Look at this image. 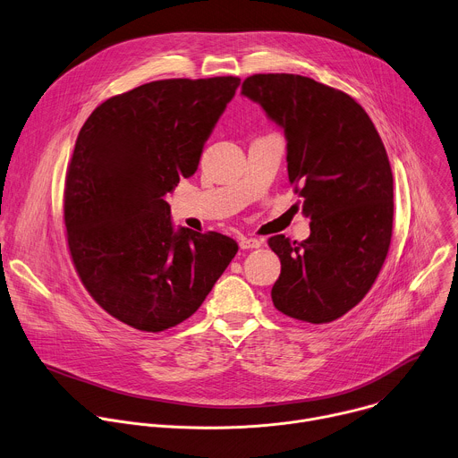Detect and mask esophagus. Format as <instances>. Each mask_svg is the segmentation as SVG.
<instances>
[{"label": "esophagus", "instance_id": "esophagus-1", "mask_svg": "<svg viewBox=\"0 0 458 458\" xmlns=\"http://www.w3.org/2000/svg\"><path fill=\"white\" fill-rule=\"evenodd\" d=\"M259 245H261V240H258V238H247V236L240 238V247L242 249H258Z\"/></svg>", "mask_w": 458, "mask_h": 458}]
</instances>
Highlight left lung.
Returning <instances> with one entry per match:
<instances>
[{"label":"left lung","mask_w":458,"mask_h":458,"mask_svg":"<svg viewBox=\"0 0 458 458\" xmlns=\"http://www.w3.org/2000/svg\"><path fill=\"white\" fill-rule=\"evenodd\" d=\"M242 94L284 128L296 208L310 218L307 240H268L282 261L272 303L300 321H335L369 294L388 256L394 174L385 144L355 99L310 77L254 73Z\"/></svg>","instance_id":"1"}]
</instances>
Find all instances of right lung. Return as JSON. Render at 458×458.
Returning a JSON list of instances; mask_svg holds the SVG:
<instances>
[{
	"label": "right lung",
	"mask_w": 458,
	"mask_h": 458,
	"mask_svg": "<svg viewBox=\"0 0 458 458\" xmlns=\"http://www.w3.org/2000/svg\"><path fill=\"white\" fill-rule=\"evenodd\" d=\"M240 77L162 79L99 105L66 167L63 218L77 276L115 319L162 332L193 316L238 243L174 231L164 197L199 169Z\"/></svg>",
	"instance_id": "add662e5"
}]
</instances>
